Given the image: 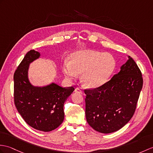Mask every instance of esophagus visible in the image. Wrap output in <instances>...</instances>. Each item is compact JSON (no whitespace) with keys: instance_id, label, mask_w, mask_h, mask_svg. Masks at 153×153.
<instances>
[{"instance_id":"obj_1","label":"esophagus","mask_w":153,"mask_h":153,"mask_svg":"<svg viewBox=\"0 0 153 153\" xmlns=\"http://www.w3.org/2000/svg\"><path fill=\"white\" fill-rule=\"evenodd\" d=\"M75 92L76 93H80V94H82L83 93V91L81 90L80 88H78L77 87L76 89H75Z\"/></svg>"}]
</instances>
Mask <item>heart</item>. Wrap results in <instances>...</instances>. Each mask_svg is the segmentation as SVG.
<instances>
[{
	"instance_id": "heart-1",
	"label": "heart",
	"mask_w": 153,
	"mask_h": 153,
	"mask_svg": "<svg viewBox=\"0 0 153 153\" xmlns=\"http://www.w3.org/2000/svg\"><path fill=\"white\" fill-rule=\"evenodd\" d=\"M115 67V60L108 53L91 49H81L70 56V60L62 64V72L69 79H75L81 74V81L88 88H97L104 85Z\"/></svg>"
}]
</instances>
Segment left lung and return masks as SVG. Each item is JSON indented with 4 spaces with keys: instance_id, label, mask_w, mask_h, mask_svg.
Returning <instances> with one entry per match:
<instances>
[{
    "instance_id": "obj_1",
    "label": "left lung",
    "mask_w": 153,
    "mask_h": 153,
    "mask_svg": "<svg viewBox=\"0 0 153 153\" xmlns=\"http://www.w3.org/2000/svg\"><path fill=\"white\" fill-rule=\"evenodd\" d=\"M108 82L85 90V115L94 130L109 134L120 130L134 115L143 87L141 72L130 56Z\"/></svg>"
}]
</instances>
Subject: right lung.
Returning <instances> with one entry per match:
<instances>
[{
  "instance_id": "right-lung-1",
  "label": "right lung",
  "mask_w": 153,
  "mask_h": 153,
  "mask_svg": "<svg viewBox=\"0 0 153 153\" xmlns=\"http://www.w3.org/2000/svg\"><path fill=\"white\" fill-rule=\"evenodd\" d=\"M30 50L24 56L14 73V102L25 121L33 128L50 132L59 127L65 119L64 104L74 88H63L52 82L34 86L28 78L30 64L40 57Z\"/></svg>"
}]
</instances>
